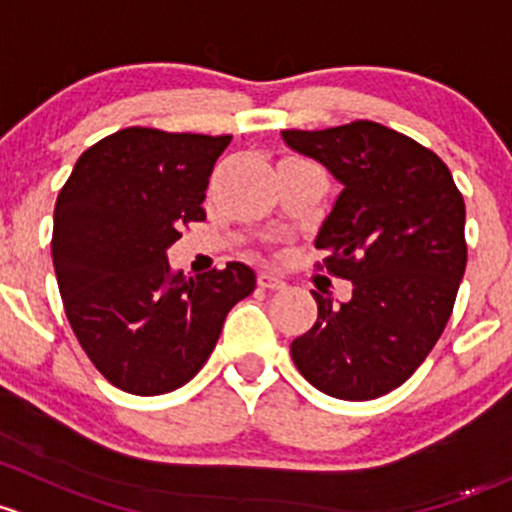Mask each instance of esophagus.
<instances>
[{
	"mask_svg": "<svg viewBox=\"0 0 512 512\" xmlns=\"http://www.w3.org/2000/svg\"><path fill=\"white\" fill-rule=\"evenodd\" d=\"M258 286H261L263 291H281V288L286 286V283H283L281 278L276 276V273L263 271V273H258Z\"/></svg>",
	"mask_w": 512,
	"mask_h": 512,
	"instance_id": "34e87169",
	"label": "esophagus"
}]
</instances>
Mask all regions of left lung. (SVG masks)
<instances>
[{"label": "left lung", "mask_w": 512, "mask_h": 512, "mask_svg": "<svg viewBox=\"0 0 512 512\" xmlns=\"http://www.w3.org/2000/svg\"><path fill=\"white\" fill-rule=\"evenodd\" d=\"M283 140L342 184L315 249L328 254L320 268L352 283L340 305L313 291L318 320L291 357L330 397L377 399L412 377L449 323L468 256L463 194L436 152L372 120Z\"/></svg>", "instance_id": "obj_1"}]
</instances>
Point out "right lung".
Here are the masks:
<instances>
[{
	"label": "right lung",
	"mask_w": 512,
	"mask_h": 512,
	"mask_svg": "<svg viewBox=\"0 0 512 512\" xmlns=\"http://www.w3.org/2000/svg\"><path fill=\"white\" fill-rule=\"evenodd\" d=\"M231 135L125 128L78 157L54 209L56 281L88 360L140 397L182 387L204 367L221 325L256 273L226 263L197 278L165 251L204 221L214 162Z\"/></svg>",
	"instance_id": "obj_1"
}]
</instances>
